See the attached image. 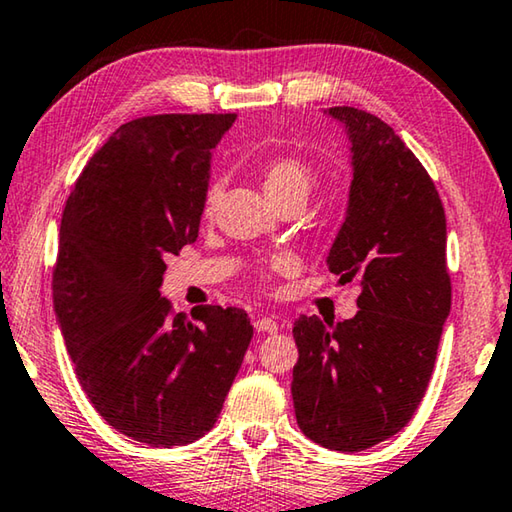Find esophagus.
I'll list each match as a JSON object with an SVG mask.
<instances>
[{
	"instance_id": "34e87169",
	"label": "esophagus",
	"mask_w": 512,
	"mask_h": 512,
	"mask_svg": "<svg viewBox=\"0 0 512 512\" xmlns=\"http://www.w3.org/2000/svg\"><path fill=\"white\" fill-rule=\"evenodd\" d=\"M255 330L257 332H278V321L271 319V316H262V319L255 321Z\"/></svg>"
}]
</instances>
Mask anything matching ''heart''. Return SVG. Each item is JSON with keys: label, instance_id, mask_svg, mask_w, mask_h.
I'll return each instance as SVG.
<instances>
[{"label": "heart", "instance_id": "b5f03b06", "mask_svg": "<svg viewBox=\"0 0 512 512\" xmlns=\"http://www.w3.org/2000/svg\"><path fill=\"white\" fill-rule=\"evenodd\" d=\"M312 184H314V173L303 159L291 157V154H278V157H271L264 161L262 186L273 205H278V202L289 200V198H307L312 191ZM216 200H218V186L212 184L205 193V214L214 212ZM285 266H289V259L280 257V259H273L269 269L275 271V269H285ZM262 278H266V271L262 273Z\"/></svg>", "mask_w": 512, "mask_h": 512}]
</instances>
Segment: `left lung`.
<instances>
[{"instance_id":"8db88e82","label":"left lung","mask_w":512,"mask_h":512,"mask_svg":"<svg viewBox=\"0 0 512 512\" xmlns=\"http://www.w3.org/2000/svg\"><path fill=\"white\" fill-rule=\"evenodd\" d=\"M353 152L346 221L328 255L339 282L360 280L358 314L300 316L291 380L296 421L332 451H364L408 424L424 399L451 310L446 216L431 175L394 129L332 107Z\"/></svg>"}]
</instances>
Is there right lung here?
I'll use <instances>...</instances> for the list:
<instances>
[{"label":"right lung","mask_w":512,"mask_h":512,"mask_svg":"<svg viewBox=\"0 0 512 512\" xmlns=\"http://www.w3.org/2000/svg\"><path fill=\"white\" fill-rule=\"evenodd\" d=\"M234 113H161L120 125L70 191L54 312L79 385L118 433L184 446L212 431L253 339L239 307L173 314L166 255L198 239L209 161Z\"/></svg>","instance_id":"obj_1"}]
</instances>
